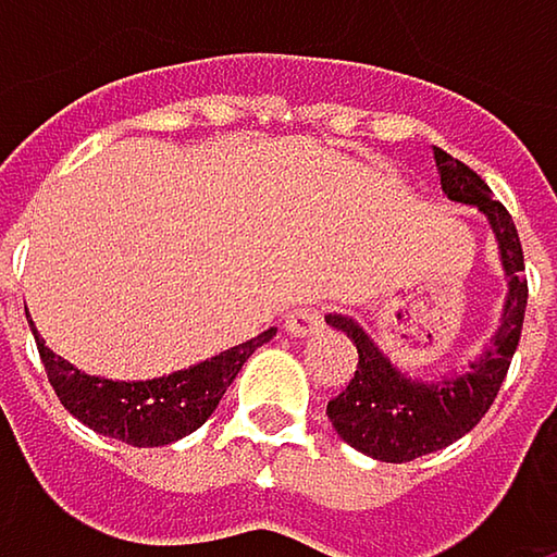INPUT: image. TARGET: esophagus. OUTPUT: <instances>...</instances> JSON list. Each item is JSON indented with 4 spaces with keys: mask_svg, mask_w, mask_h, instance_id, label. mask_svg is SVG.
<instances>
[{
    "mask_svg": "<svg viewBox=\"0 0 557 557\" xmlns=\"http://www.w3.org/2000/svg\"><path fill=\"white\" fill-rule=\"evenodd\" d=\"M322 312L315 306H299V309H289L283 315V329L293 335V338H309V335H319L322 332Z\"/></svg>",
    "mask_w": 557,
    "mask_h": 557,
    "instance_id": "esophagus-1",
    "label": "esophagus"
}]
</instances>
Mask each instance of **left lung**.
Masks as SVG:
<instances>
[{
    "label": "left lung",
    "instance_id": "1",
    "mask_svg": "<svg viewBox=\"0 0 557 557\" xmlns=\"http://www.w3.org/2000/svg\"><path fill=\"white\" fill-rule=\"evenodd\" d=\"M435 168L442 180V193L451 202L474 206L487 219L500 251L506 299L500 325L494 329L484 351L471 358L468 368L438 377H409L381 351V345L364 332L361 322L342 312L325 315V322L345 338H351L358 348V371L348 387L335 399H329L325 416L342 442L387 465H403L438 448H448L481 422V416L497 399V389L516 355L529 299L516 225L509 212L494 199L491 186L474 170L438 148Z\"/></svg>",
    "mask_w": 557,
    "mask_h": 557
}]
</instances>
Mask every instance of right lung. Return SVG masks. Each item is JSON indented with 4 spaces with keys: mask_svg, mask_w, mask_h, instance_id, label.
<instances>
[{
    "mask_svg": "<svg viewBox=\"0 0 557 557\" xmlns=\"http://www.w3.org/2000/svg\"><path fill=\"white\" fill-rule=\"evenodd\" d=\"M32 332H35V322H32ZM274 335L277 329H268L245 345H235L215 358H206L193 368L173 371L164 377H151V381H109V377L83 374L70 361L57 358L38 332H35V342H38V355L45 361L48 381L73 419L125 445L158 448V445H170L196 432L215 412L219 399L232 387L245 361Z\"/></svg>",
    "mask_w": 557,
    "mask_h": 557,
    "instance_id": "1",
    "label": "right lung"
}]
</instances>
